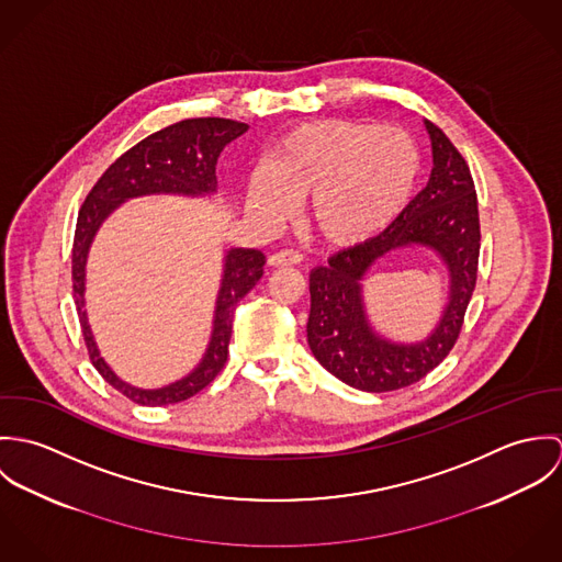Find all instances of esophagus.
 I'll return each instance as SVG.
<instances>
[{
	"instance_id": "1",
	"label": "esophagus",
	"mask_w": 562,
	"mask_h": 562,
	"mask_svg": "<svg viewBox=\"0 0 562 562\" xmlns=\"http://www.w3.org/2000/svg\"><path fill=\"white\" fill-rule=\"evenodd\" d=\"M303 261V255L294 248H283V250H277L268 257V263L274 266V268H283V266H299Z\"/></svg>"
}]
</instances>
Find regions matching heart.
Returning a JSON list of instances; mask_svg holds the SVG:
<instances>
[{"label": "heart", "instance_id": "heart-1", "mask_svg": "<svg viewBox=\"0 0 562 562\" xmlns=\"http://www.w3.org/2000/svg\"><path fill=\"white\" fill-rule=\"evenodd\" d=\"M417 175L419 151L402 130L326 119L292 130L270 168L252 172L246 196L266 221L285 218L310 196V229L330 246H355L401 214Z\"/></svg>", "mask_w": 562, "mask_h": 562}]
</instances>
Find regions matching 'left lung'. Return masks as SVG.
<instances>
[{"mask_svg": "<svg viewBox=\"0 0 562 562\" xmlns=\"http://www.w3.org/2000/svg\"><path fill=\"white\" fill-rule=\"evenodd\" d=\"M432 172L401 216L370 240L339 250L310 274L312 312L307 339L322 366L361 392H394L422 381L454 348L479 277L481 218L476 188L465 158L450 138L426 121ZM426 243L447 261L451 303L436 333L422 345L401 347L376 338L360 305V279L385 251Z\"/></svg>", "mask_w": 562, "mask_h": 562, "instance_id": "1", "label": "left lung"}]
</instances>
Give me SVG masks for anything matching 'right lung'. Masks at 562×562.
I'll list each match as a JSON object with an SVG mask.
<instances>
[{"mask_svg": "<svg viewBox=\"0 0 562 562\" xmlns=\"http://www.w3.org/2000/svg\"><path fill=\"white\" fill-rule=\"evenodd\" d=\"M246 123L232 119H186L168 125L160 132L147 136L121 158L112 161L105 172L97 179L92 190L86 194L78 216L74 238V299L78 305L81 333L88 348V357L97 372L116 392L143 406H164L172 402L188 401L205 390L227 363L229 339L234 326V312L241 299L255 288L263 274L266 257L255 248H234L227 255L225 279L216 305V321L212 344L201 366L183 381L161 390H136L125 385L103 363L94 339L90 335L86 312H83V263L90 240L101 221L121 201L154 194V192H181V194H205L216 190V160L227 143L246 132Z\"/></svg>", "mask_w": 562, "mask_h": 562, "instance_id": "add662e5", "label": "right lung"}]
</instances>
